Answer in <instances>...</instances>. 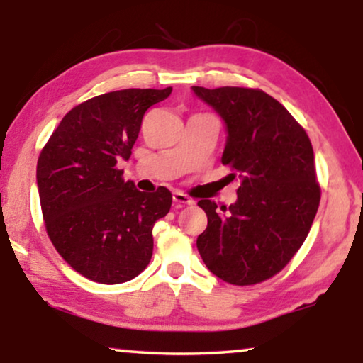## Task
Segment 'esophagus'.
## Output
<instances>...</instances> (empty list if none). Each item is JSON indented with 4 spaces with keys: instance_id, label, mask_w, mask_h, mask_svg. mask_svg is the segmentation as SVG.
Segmentation results:
<instances>
[{
    "instance_id": "34e87169",
    "label": "esophagus",
    "mask_w": 363,
    "mask_h": 363,
    "mask_svg": "<svg viewBox=\"0 0 363 363\" xmlns=\"http://www.w3.org/2000/svg\"><path fill=\"white\" fill-rule=\"evenodd\" d=\"M173 203H175L177 208H182V206H185V205H193V203H195V201H193L188 195H185V193L175 191V193H173Z\"/></svg>"
}]
</instances>
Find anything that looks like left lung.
<instances>
[{
  "label": "left lung",
  "mask_w": 363,
  "mask_h": 363,
  "mask_svg": "<svg viewBox=\"0 0 363 363\" xmlns=\"http://www.w3.org/2000/svg\"><path fill=\"white\" fill-rule=\"evenodd\" d=\"M226 127L221 162L240 178L236 201L218 211L200 200L208 216L196 247L208 269L235 286L269 279L306 241L320 201L314 150L304 128L257 89L193 86Z\"/></svg>",
  "instance_id": "obj_1"
}]
</instances>
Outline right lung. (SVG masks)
<instances>
[{"instance_id":"1","label":"right lung","mask_w":363,"mask_h":363,"mask_svg":"<svg viewBox=\"0 0 363 363\" xmlns=\"http://www.w3.org/2000/svg\"><path fill=\"white\" fill-rule=\"evenodd\" d=\"M172 87L123 89L69 111L38 160L36 182L48 235L72 269L101 284H121L150 262L152 230L170 211L172 193L138 191L122 180L143 113Z\"/></svg>"}]
</instances>
